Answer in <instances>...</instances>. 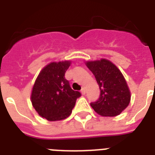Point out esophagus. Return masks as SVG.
Instances as JSON below:
<instances>
[{
    "mask_svg": "<svg viewBox=\"0 0 155 155\" xmlns=\"http://www.w3.org/2000/svg\"><path fill=\"white\" fill-rule=\"evenodd\" d=\"M81 93H82V95H85L86 94V91H85V89L83 87L82 89H81Z\"/></svg>",
    "mask_w": 155,
    "mask_h": 155,
    "instance_id": "1",
    "label": "esophagus"
}]
</instances>
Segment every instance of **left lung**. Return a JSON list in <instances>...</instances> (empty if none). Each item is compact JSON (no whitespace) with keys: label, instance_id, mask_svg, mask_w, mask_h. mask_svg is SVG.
Wrapping results in <instances>:
<instances>
[{"label":"left lung","instance_id":"1","mask_svg":"<svg viewBox=\"0 0 155 155\" xmlns=\"http://www.w3.org/2000/svg\"><path fill=\"white\" fill-rule=\"evenodd\" d=\"M86 65L94 75L101 91L98 100L90 103L92 108L104 117L119 115L130 101V90L121 72L106 59L87 62Z\"/></svg>","mask_w":155,"mask_h":155}]
</instances>
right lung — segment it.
Listing matches in <instances>:
<instances>
[{
  "mask_svg": "<svg viewBox=\"0 0 155 155\" xmlns=\"http://www.w3.org/2000/svg\"><path fill=\"white\" fill-rule=\"evenodd\" d=\"M69 61L51 63L39 73L33 87L31 102L42 117L59 120L70 115L81 93L71 87L65 72Z\"/></svg>",
  "mask_w": 155,
  "mask_h": 155,
  "instance_id": "right-lung-1",
  "label": "right lung"
}]
</instances>
